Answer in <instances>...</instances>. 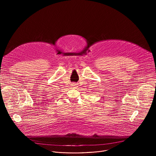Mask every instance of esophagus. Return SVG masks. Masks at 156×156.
Returning a JSON list of instances; mask_svg holds the SVG:
<instances>
[{"instance_id":"obj_1","label":"esophagus","mask_w":156,"mask_h":156,"mask_svg":"<svg viewBox=\"0 0 156 156\" xmlns=\"http://www.w3.org/2000/svg\"><path fill=\"white\" fill-rule=\"evenodd\" d=\"M76 85H77V84H76V83H72V86L73 87H76Z\"/></svg>"}]
</instances>
